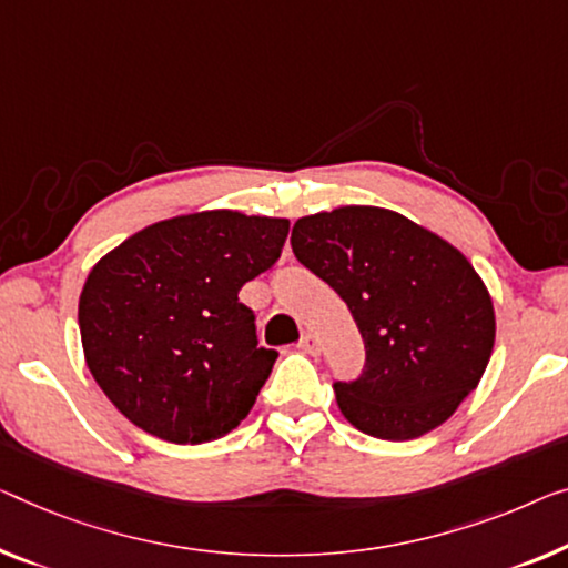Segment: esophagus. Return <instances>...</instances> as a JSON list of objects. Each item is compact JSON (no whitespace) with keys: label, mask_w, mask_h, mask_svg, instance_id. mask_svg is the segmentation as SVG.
<instances>
[{"label":"esophagus","mask_w":568,"mask_h":568,"mask_svg":"<svg viewBox=\"0 0 568 568\" xmlns=\"http://www.w3.org/2000/svg\"><path fill=\"white\" fill-rule=\"evenodd\" d=\"M298 346H301L303 352H308V354H318L321 352V342L313 334H303Z\"/></svg>","instance_id":"obj_1"}]
</instances>
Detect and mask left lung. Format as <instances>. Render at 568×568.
<instances>
[{
    "label": "left lung",
    "instance_id": "left-lung-1",
    "mask_svg": "<svg viewBox=\"0 0 568 568\" xmlns=\"http://www.w3.org/2000/svg\"><path fill=\"white\" fill-rule=\"evenodd\" d=\"M291 244L342 295L365 342L362 375L334 383L344 418L385 442L442 426L479 385L495 344L493 298L469 260L377 206L303 216Z\"/></svg>",
    "mask_w": 568,
    "mask_h": 568
}]
</instances>
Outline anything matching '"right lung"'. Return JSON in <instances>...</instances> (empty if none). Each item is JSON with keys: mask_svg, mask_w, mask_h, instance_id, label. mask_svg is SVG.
<instances>
[{"mask_svg": "<svg viewBox=\"0 0 568 568\" xmlns=\"http://www.w3.org/2000/svg\"><path fill=\"white\" fill-rule=\"evenodd\" d=\"M287 219L201 211L132 234L101 257L79 301L81 344L124 418L171 444L240 426L277 352L257 346L244 283L277 262Z\"/></svg>", "mask_w": 568, "mask_h": 568, "instance_id": "obj_1", "label": "right lung"}]
</instances>
